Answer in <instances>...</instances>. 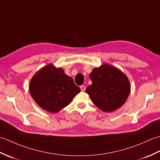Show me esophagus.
I'll return each instance as SVG.
<instances>
[{
    "label": "esophagus",
    "instance_id": "34e87169",
    "mask_svg": "<svg viewBox=\"0 0 160 160\" xmlns=\"http://www.w3.org/2000/svg\"><path fill=\"white\" fill-rule=\"evenodd\" d=\"M80 89L82 90V91H85V89H86L85 86H84V85H81V86L80 87Z\"/></svg>",
    "mask_w": 160,
    "mask_h": 160
}]
</instances>
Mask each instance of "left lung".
Wrapping results in <instances>:
<instances>
[{
    "label": "left lung",
    "instance_id": "left-lung-1",
    "mask_svg": "<svg viewBox=\"0 0 160 160\" xmlns=\"http://www.w3.org/2000/svg\"><path fill=\"white\" fill-rule=\"evenodd\" d=\"M92 84L86 92L94 104L105 112H112L122 107L130 93L127 77L116 68L104 64L94 69L89 75Z\"/></svg>",
    "mask_w": 160,
    "mask_h": 160
}]
</instances>
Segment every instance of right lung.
<instances>
[{
	"label": "right lung",
	"instance_id": "add662e5",
	"mask_svg": "<svg viewBox=\"0 0 160 160\" xmlns=\"http://www.w3.org/2000/svg\"><path fill=\"white\" fill-rule=\"evenodd\" d=\"M29 91L39 107L51 113H57L69 104L80 89L63 69L48 64L32 78Z\"/></svg>",
	"mask_w": 160,
	"mask_h": 160
}]
</instances>
